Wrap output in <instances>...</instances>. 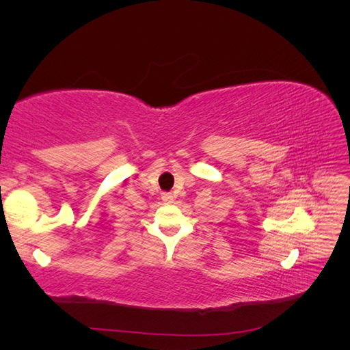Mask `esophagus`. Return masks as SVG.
<instances>
[{
	"label": "esophagus",
	"instance_id": "obj_1",
	"mask_svg": "<svg viewBox=\"0 0 350 350\" xmlns=\"http://www.w3.org/2000/svg\"><path fill=\"white\" fill-rule=\"evenodd\" d=\"M162 200L165 201V203L171 204V203H174V196L171 193H163L162 194Z\"/></svg>",
	"mask_w": 350,
	"mask_h": 350
}]
</instances>
